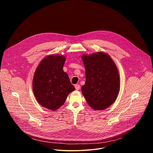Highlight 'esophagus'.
Returning a JSON list of instances; mask_svg holds the SVG:
<instances>
[{"label": "esophagus", "instance_id": "1", "mask_svg": "<svg viewBox=\"0 0 153 153\" xmlns=\"http://www.w3.org/2000/svg\"><path fill=\"white\" fill-rule=\"evenodd\" d=\"M74 86H75V88H76V90H79L80 88V85H79V84L75 85Z\"/></svg>", "mask_w": 153, "mask_h": 153}]
</instances>
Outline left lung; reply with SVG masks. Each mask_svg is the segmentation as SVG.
Here are the masks:
<instances>
[{
	"instance_id": "left-lung-1",
	"label": "left lung",
	"mask_w": 153,
	"mask_h": 153,
	"mask_svg": "<svg viewBox=\"0 0 153 153\" xmlns=\"http://www.w3.org/2000/svg\"><path fill=\"white\" fill-rule=\"evenodd\" d=\"M85 68L86 81L82 94L95 110H103L112 105L120 91V78L116 65L103 52L82 56Z\"/></svg>"
}]
</instances>
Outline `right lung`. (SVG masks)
I'll return each instance as SVG.
<instances>
[{
  "label": "right lung",
  "mask_w": 153,
  "mask_h": 153,
  "mask_svg": "<svg viewBox=\"0 0 153 153\" xmlns=\"http://www.w3.org/2000/svg\"><path fill=\"white\" fill-rule=\"evenodd\" d=\"M66 58L52 54L43 59L37 66L33 79V90L38 103L56 111L75 90L68 75L63 70Z\"/></svg>",
  "instance_id": "right-lung-1"
}]
</instances>
